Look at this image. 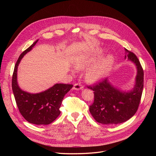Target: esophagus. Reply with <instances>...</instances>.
Listing matches in <instances>:
<instances>
[{
  "instance_id": "34e87169",
  "label": "esophagus",
  "mask_w": 156,
  "mask_h": 156,
  "mask_svg": "<svg viewBox=\"0 0 156 156\" xmlns=\"http://www.w3.org/2000/svg\"><path fill=\"white\" fill-rule=\"evenodd\" d=\"M83 87L81 84L78 83H75L73 87V90H83Z\"/></svg>"
}]
</instances>
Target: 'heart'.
Returning a JSON list of instances; mask_svg holds the SVG:
<instances>
[{
  "label": "heart",
  "mask_w": 156,
  "mask_h": 156,
  "mask_svg": "<svg viewBox=\"0 0 156 156\" xmlns=\"http://www.w3.org/2000/svg\"><path fill=\"white\" fill-rule=\"evenodd\" d=\"M114 57L108 55L103 58L97 65L90 68L86 73V78L89 82L95 83L104 78L114 64ZM94 59L79 58L75 61V66L77 69H83L90 66Z\"/></svg>",
  "instance_id": "1"
}]
</instances>
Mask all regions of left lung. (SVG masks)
<instances>
[{"label": "left lung", "mask_w": 156, "mask_h": 156, "mask_svg": "<svg viewBox=\"0 0 156 156\" xmlns=\"http://www.w3.org/2000/svg\"><path fill=\"white\" fill-rule=\"evenodd\" d=\"M125 59L136 68L134 86L128 91L112 83L109 78L92 87L94 101L89 111L98 122L105 125L119 124L130 119L137 111L144 86V72L136 55L125 49Z\"/></svg>", "instance_id": "1"}]
</instances>
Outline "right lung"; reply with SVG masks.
Returning <instances> with one entry per match:
<instances>
[{
	"mask_svg": "<svg viewBox=\"0 0 156 156\" xmlns=\"http://www.w3.org/2000/svg\"><path fill=\"white\" fill-rule=\"evenodd\" d=\"M38 41L37 40L21 54L14 68L12 77V90L19 110L29 123L36 125H48L60 114V107L64 96L72 84H58L39 93L23 90L17 82V69L21 59L30 52Z\"/></svg>",
	"mask_w": 156,
	"mask_h": 156,
	"instance_id": "add662e5",
	"label": "right lung"
}]
</instances>
